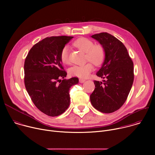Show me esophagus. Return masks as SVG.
Returning <instances> with one entry per match:
<instances>
[{"label":"esophagus","instance_id":"obj_1","mask_svg":"<svg viewBox=\"0 0 155 155\" xmlns=\"http://www.w3.org/2000/svg\"><path fill=\"white\" fill-rule=\"evenodd\" d=\"M79 81H80V83H84V81H85V80L84 79H83V78H80L79 79Z\"/></svg>","mask_w":155,"mask_h":155}]
</instances>
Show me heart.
Wrapping results in <instances>:
<instances>
[{"instance_id":"heart-1","label":"heart","mask_w":155,"mask_h":155,"mask_svg":"<svg viewBox=\"0 0 155 155\" xmlns=\"http://www.w3.org/2000/svg\"><path fill=\"white\" fill-rule=\"evenodd\" d=\"M74 45L86 53V60L90 61L95 65H101L105 59V51L101 45H94V43L87 38H80L74 43ZM60 58L61 61L65 64L70 62L69 48L65 46L62 48ZM94 70V66L91 62H87L84 65H75L69 69L71 75L80 78H87Z\"/></svg>"}]
</instances>
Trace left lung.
Returning a JSON list of instances; mask_svg holds the SVG:
<instances>
[{
	"instance_id": "obj_1",
	"label": "left lung",
	"mask_w": 155,
	"mask_h": 155,
	"mask_svg": "<svg viewBox=\"0 0 155 155\" xmlns=\"http://www.w3.org/2000/svg\"><path fill=\"white\" fill-rule=\"evenodd\" d=\"M104 47L105 57L97 76L102 81H94L95 89L90 95L93 106L99 112L110 114L125 102L134 81V64L123 43L107 32L91 36Z\"/></svg>"
}]
</instances>
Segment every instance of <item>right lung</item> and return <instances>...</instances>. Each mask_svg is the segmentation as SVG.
Wrapping results in <instances>:
<instances>
[{"instance_id":"right-lung-1","label":"right lung","mask_w":155,"mask_h":155,"mask_svg":"<svg viewBox=\"0 0 155 155\" xmlns=\"http://www.w3.org/2000/svg\"><path fill=\"white\" fill-rule=\"evenodd\" d=\"M73 37L44 38L32 47L25 61L26 89L36 107L50 117L60 115L68 109L70 87L78 83L77 77L64 79L67 73L60 58L62 48Z\"/></svg>"}]
</instances>
